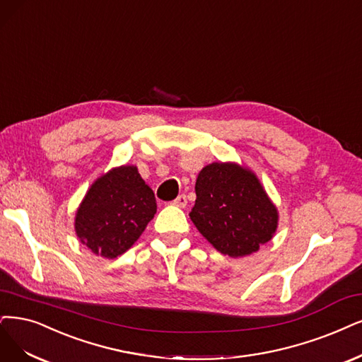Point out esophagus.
Instances as JSON below:
<instances>
[{
  "instance_id": "34e87169",
  "label": "esophagus",
  "mask_w": 362,
  "mask_h": 362,
  "mask_svg": "<svg viewBox=\"0 0 362 362\" xmlns=\"http://www.w3.org/2000/svg\"><path fill=\"white\" fill-rule=\"evenodd\" d=\"M173 204L180 207V209H183V207H186V204H188V199H186V195L182 194V195H179L176 199H174Z\"/></svg>"
}]
</instances>
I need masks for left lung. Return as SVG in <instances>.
<instances>
[{
    "instance_id": "8db88e82",
    "label": "left lung",
    "mask_w": 362,
    "mask_h": 362,
    "mask_svg": "<svg viewBox=\"0 0 362 362\" xmlns=\"http://www.w3.org/2000/svg\"><path fill=\"white\" fill-rule=\"evenodd\" d=\"M189 218L223 255L243 258L270 242L279 211L257 174L237 163H211L198 173Z\"/></svg>"
}]
</instances>
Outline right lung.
Returning <instances> with one entry per match:
<instances>
[{
	"instance_id": "add662e5",
	"label": "right lung",
	"mask_w": 362,
	"mask_h": 362,
	"mask_svg": "<svg viewBox=\"0 0 362 362\" xmlns=\"http://www.w3.org/2000/svg\"><path fill=\"white\" fill-rule=\"evenodd\" d=\"M155 213V194L139 168L120 165L90 185L76 211L74 230L92 253L113 259L137 242Z\"/></svg>"
}]
</instances>
